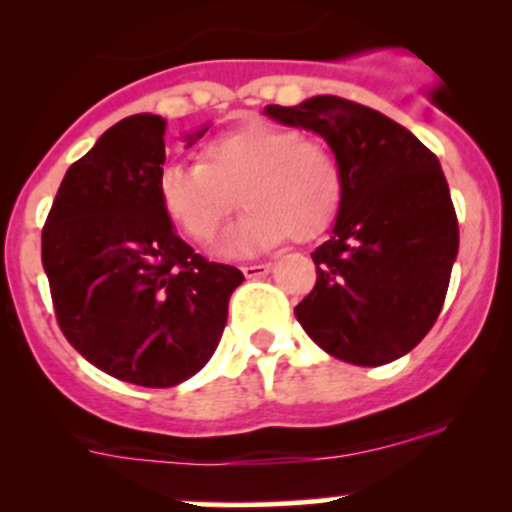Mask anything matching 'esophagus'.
<instances>
[{"label":"esophagus","instance_id":"obj_1","mask_svg":"<svg viewBox=\"0 0 512 512\" xmlns=\"http://www.w3.org/2000/svg\"><path fill=\"white\" fill-rule=\"evenodd\" d=\"M242 272H245V277H265L270 275V265H245Z\"/></svg>","mask_w":512,"mask_h":512}]
</instances>
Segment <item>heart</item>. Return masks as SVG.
Instances as JSON below:
<instances>
[{
	"instance_id": "b5f03b06",
	"label": "heart",
	"mask_w": 512,
	"mask_h": 512,
	"mask_svg": "<svg viewBox=\"0 0 512 512\" xmlns=\"http://www.w3.org/2000/svg\"><path fill=\"white\" fill-rule=\"evenodd\" d=\"M160 203L198 245L218 237L237 208L247 213L225 232L220 252L245 257L292 235L327 232L344 200V173L324 143L297 128L250 123L203 148V163H170L158 178Z\"/></svg>"
}]
</instances>
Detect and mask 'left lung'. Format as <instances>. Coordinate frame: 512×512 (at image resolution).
I'll use <instances>...</instances> for the list:
<instances>
[{
    "mask_svg": "<svg viewBox=\"0 0 512 512\" xmlns=\"http://www.w3.org/2000/svg\"><path fill=\"white\" fill-rule=\"evenodd\" d=\"M327 141L344 200L312 252L317 285L294 307L314 344L356 366L409 354L438 319L458 255V220L438 158L384 113L339 96L265 106Z\"/></svg>",
    "mask_w": 512,
    "mask_h": 512,
    "instance_id": "1",
    "label": "left lung"
}]
</instances>
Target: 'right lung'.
<instances>
[{"instance_id":"add662e5","label":"right lung","mask_w":512,"mask_h":512,"mask_svg":"<svg viewBox=\"0 0 512 512\" xmlns=\"http://www.w3.org/2000/svg\"><path fill=\"white\" fill-rule=\"evenodd\" d=\"M208 126L183 138L193 146ZM165 121L136 113L66 170L41 232V262L71 347L116 379L168 389L218 349L245 277L200 257L158 193Z\"/></svg>"}]
</instances>
